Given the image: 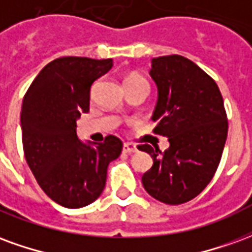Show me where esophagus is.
Segmentation results:
<instances>
[{"mask_svg": "<svg viewBox=\"0 0 252 252\" xmlns=\"http://www.w3.org/2000/svg\"><path fill=\"white\" fill-rule=\"evenodd\" d=\"M123 151L126 154L136 153L137 151L136 144H133V143H124V146H123Z\"/></svg>", "mask_w": 252, "mask_h": 252, "instance_id": "1", "label": "esophagus"}]
</instances>
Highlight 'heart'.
I'll use <instances>...</instances> for the list:
<instances>
[{"label": "heart", "instance_id": "b5f03b06", "mask_svg": "<svg viewBox=\"0 0 252 252\" xmlns=\"http://www.w3.org/2000/svg\"><path fill=\"white\" fill-rule=\"evenodd\" d=\"M147 82L142 75H137V74H129L126 75V79H124V86H131V85H136V83H143Z\"/></svg>", "mask_w": 252, "mask_h": 252}]
</instances>
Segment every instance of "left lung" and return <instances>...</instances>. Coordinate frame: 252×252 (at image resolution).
Returning <instances> with one entry per match:
<instances>
[{"label":"left lung","mask_w":252,"mask_h":252,"mask_svg":"<svg viewBox=\"0 0 252 252\" xmlns=\"http://www.w3.org/2000/svg\"><path fill=\"white\" fill-rule=\"evenodd\" d=\"M150 75L158 86L154 133L170 147L139 146L154 164L142 177L155 200L178 205L193 200L216 173L227 140L228 119L220 89L202 68L181 55L154 58Z\"/></svg>","instance_id":"8db88e82"}]
</instances>
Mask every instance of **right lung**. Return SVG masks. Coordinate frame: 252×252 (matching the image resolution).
I'll use <instances>...</instances> for the list:
<instances>
[{"instance_id": "obj_1", "label": "right lung", "mask_w": 252, "mask_h": 252, "mask_svg": "<svg viewBox=\"0 0 252 252\" xmlns=\"http://www.w3.org/2000/svg\"><path fill=\"white\" fill-rule=\"evenodd\" d=\"M112 66V59L58 58L37 74L23 99L27 163L43 191L66 208L86 206L98 198L108 164L123 150V142L113 135L92 146L75 132L77 119L89 112L92 85Z\"/></svg>"}]
</instances>
